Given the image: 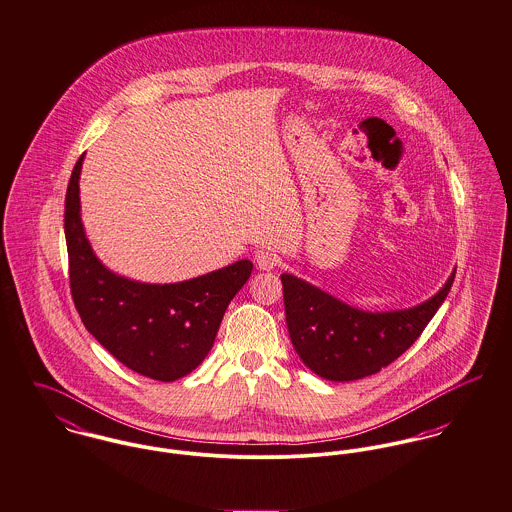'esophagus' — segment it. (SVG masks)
Here are the masks:
<instances>
[{
  "instance_id": "esophagus-1",
  "label": "esophagus",
  "mask_w": 512,
  "mask_h": 512,
  "mask_svg": "<svg viewBox=\"0 0 512 512\" xmlns=\"http://www.w3.org/2000/svg\"><path fill=\"white\" fill-rule=\"evenodd\" d=\"M255 263L261 271H273L277 265H279V257L275 251L267 249V247H261L255 251Z\"/></svg>"
}]
</instances>
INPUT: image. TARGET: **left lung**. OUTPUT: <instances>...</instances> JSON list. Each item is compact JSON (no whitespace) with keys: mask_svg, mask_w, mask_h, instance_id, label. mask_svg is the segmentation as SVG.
<instances>
[{"mask_svg":"<svg viewBox=\"0 0 512 512\" xmlns=\"http://www.w3.org/2000/svg\"><path fill=\"white\" fill-rule=\"evenodd\" d=\"M454 279L455 271L438 294L414 308L373 314L284 273L281 283L290 340L304 365L328 381L375 375L420 338Z\"/></svg>","mask_w":512,"mask_h":512,"instance_id":"left-lung-1","label":"left lung"}]
</instances>
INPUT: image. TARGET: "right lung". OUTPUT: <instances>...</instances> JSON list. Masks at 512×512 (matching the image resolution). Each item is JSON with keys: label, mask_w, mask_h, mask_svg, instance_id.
I'll return each instance as SVG.
<instances>
[{"label": "right lung", "mask_w": 512, "mask_h": 512, "mask_svg": "<svg viewBox=\"0 0 512 512\" xmlns=\"http://www.w3.org/2000/svg\"><path fill=\"white\" fill-rule=\"evenodd\" d=\"M76 161L64 200L68 279L86 330L131 371L171 383L194 371L212 349L229 302L247 283L243 259L192 281L145 284L108 271L94 255L80 220Z\"/></svg>", "instance_id": "add662e5"}]
</instances>
